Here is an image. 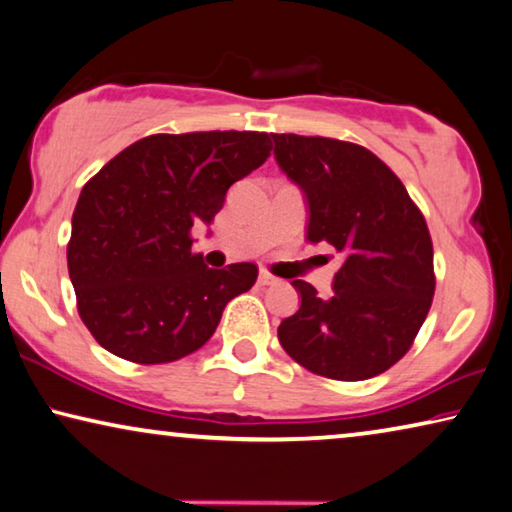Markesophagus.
<instances>
[{"mask_svg":"<svg viewBox=\"0 0 512 512\" xmlns=\"http://www.w3.org/2000/svg\"><path fill=\"white\" fill-rule=\"evenodd\" d=\"M276 282H278V278H273L271 273H266V271L259 273V285H276Z\"/></svg>","mask_w":512,"mask_h":512,"instance_id":"34e87169","label":"esophagus"}]
</instances>
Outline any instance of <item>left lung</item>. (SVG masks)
Segmentation results:
<instances>
[{
    "mask_svg": "<svg viewBox=\"0 0 512 512\" xmlns=\"http://www.w3.org/2000/svg\"><path fill=\"white\" fill-rule=\"evenodd\" d=\"M280 170L308 202L310 243L342 253L333 294L303 280L278 340L296 363L338 381L377 377L409 352L434 296L432 239L391 167L361 144L273 133Z\"/></svg>",
    "mask_w": 512,
    "mask_h": 512,
    "instance_id": "8db88e82",
    "label": "left lung"
}]
</instances>
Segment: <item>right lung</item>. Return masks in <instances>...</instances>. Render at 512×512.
I'll use <instances>...</instances> for the list:
<instances>
[{
  "label": "right lung",
  "mask_w": 512,
  "mask_h": 512,
  "mask_svg": "<svg viewBox=\"0 0 512 512\" xmlns=\"http://www.w3.org/2000/svg\"><path fill=\"white\" fill-rule=\"evenodd\" d=\"M271 135L207 131L149 135L82 188L66 248L80 319L98 345L156 365L207 342L234 296L257 280L253 262L209 269L193 225H209L227 188L271 154Z\"/></svg>",
  "instance_id": "obj_1"
}]
</instances>
